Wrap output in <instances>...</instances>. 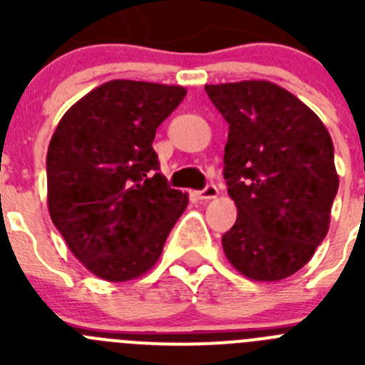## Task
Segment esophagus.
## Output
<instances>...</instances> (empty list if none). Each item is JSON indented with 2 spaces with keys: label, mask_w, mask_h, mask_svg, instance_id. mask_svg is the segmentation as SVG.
I'll return each mask as SVG.
<instances>
[{
  "label": "esophagus",
  "mask_w": 365,
  "mask_h": 365,
  "mask_svg": "<svg viewBox=\"0 0 365 365\" xmlns=\"http://www.w3.org/2000/svg\"><path fill=\"white\" fill-rule=\"evenodd\" d=\"M219 195V190L217 186L214 185H208L206 188H202L201 192L197 193V197L201 199V201H210V199H215Z\"/></svg>",
  "instance_id": "34e87169"
}]
</instances>
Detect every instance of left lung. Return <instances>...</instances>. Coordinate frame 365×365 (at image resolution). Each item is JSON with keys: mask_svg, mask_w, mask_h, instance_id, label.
<instances>
[{"mask_svg": "<svg viewBox=\"0 0 365 365\" xmlns=\"http://www.w3.org/2000/svg\"><path fill=\"white\" fill-rule=\"evenodd\" d=\"M205 89L228 122L222 175L237 219L222 235L225 256L254 282L289 278L327 235L338 192L331 135L311 108L267 80Z\"/></svg>", "mask_w": 365, "mask_h": 365, "instance_id": "left-lung-1", "label": "left lung"}]
</instances>
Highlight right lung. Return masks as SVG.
<instances>
[{
  "label": "right lung",
  "instance_id": "obj_1",
  "mask_svg": "<svg viewBox=\"0 0 365 365\" xmlns=\"http://www.w3.org/2000/svg\"><path fill=\"white\" fill-rule=\"evenodd\" d=\"M182 86L111 80L71 106L47 151V206L74 257L106 282L159 261L188 193L168 186L151 148Z\"/></svg>",
  "mask_w": 365,
  "mask_h": 365
}]
</instances>
